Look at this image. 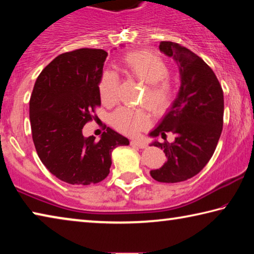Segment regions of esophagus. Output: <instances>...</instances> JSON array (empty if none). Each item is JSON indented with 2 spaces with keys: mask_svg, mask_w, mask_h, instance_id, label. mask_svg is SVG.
I'll return each instance as SVG.
<instances>
[{
  "mask_svg": "<svg viewBox=\"0 0 254 254\" xmlns=\"http://www.w3.org/2000/svg\"><path fill=\"white\" fill-rule=\"evenodd\" d=\"M131 145H134V147H137V148H145L147 147V143L145 142H142V141H137V140H132L131 141Z\"/></svg>",
  "mask_w": 254,
  "mask_h": 254,
  "instance_id": "obj_1",
  "label": "esophagus"
}]
</instances>
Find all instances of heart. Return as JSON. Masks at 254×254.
Returning a JSON list of instances; mask_svg holds the SVG:
<instances>
[{"instance_id":"b5f03b06","label":"heart","mask_w":254,"mask_h":254,"mask_svg":"<svg viewBox=\"0 0 254 254\" xmlns=\"http://www.w3.org/2000/svg\"><path fill=\"white\" fill-rule=\"evenodd\" d=\"M121 68L128 77L148 84L143 101L152 111L160 113L170 105L173 100V86L167 79L169 68L167 64L149 51H132L121 59ZM119 77L117 72L105 71L103 74L98 91L103 103L114 104L118 100ZM112 124L117 130L127 135H136L150 123L149 114L144 110H132L121 107L112 114Z\"/></svg>"}]
</instances>
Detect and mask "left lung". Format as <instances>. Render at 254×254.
Instances as JSON below:
<instances>
[{
  "mask_svg": "<svg viewBox=\"0 0 254 254\" xmlns=\"http://www.w3.org/2000/svg\"><path fill=\"white\" fill-rule=\"evenodd\" d=\"M159 49L177 63L180 88L160 123L149 133L163 139L167 132L176 135L173 143H151L163 149L167 161L150 175L160 183H179L196 176L212 158L223 128L224 96L214 71L196 54L170 41H161Z\"/></svg>",
  "mask_w": 254,
  "mask_h": 254,
  "instance_id": "8db88e82",
  "label": "left lung"
}]
</instances>
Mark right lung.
I'll return each instance as SVG.
<instances>
[{
  "label": "right lung",
  "instance_id": "obj_1",
  "mask_svg": "<svg viewBox=\"0 0 254 254\" xmlns=\"http://www.w3.org/2000/svg\"><path fill=\"white\" fill-rule=\"evenodd\" d=\"M107 53L77 49L59 55L38 76L30 98L32 140L41 162L70 185L102 182L110 174L112 151L128 145L126 136L106 128L100 141L83 127L101 105L98 91Z\"/></svg>",
  "mask_w": 254,
  "mask_h": 254
}]
</instances>
